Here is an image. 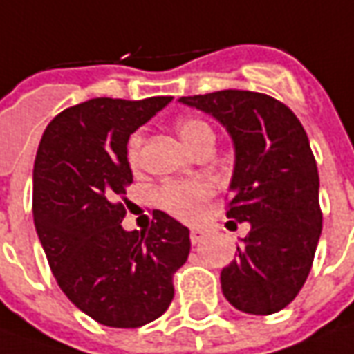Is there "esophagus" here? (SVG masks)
Here are the masks:
<instances>
[{"instance_id":"1","label":"esophagus","mask_w":354,"mask_h":354,"mask_svg":"<svg viewBox=\"0 0 354 354\" xmlns=\"http://www.w3.org/2000/svg\"><path fill=\"white\" fill-rule=\"evenodd\" d=\"M203 238H205V232H203L201 228H192V232H189V240H192V244H199Z\"/></svg>"}]
</instances>
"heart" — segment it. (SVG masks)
I'll return each instance as SVG.
<instances>
[{"label":"heart","instance_id":"obj_1","mask_svg":"<svg viewBox=\"0 0 354 354\" xmlns=\"http://www.w3.org/2000/svg\"><path fill=\"white\" fill-rule=\"evenodd\" d=\"M178 136L189 149L197 151L205 141H213V129L207 122L199 118H180L176 122ZM141 143L143 137L141 133H133L127 141V162L129 167L136 168L139 165V155H141ZM215 187L205 178L197 180H187V182H168L165 186L158 187L157 201L160 207L168 211L170 215L178 218H196L201 207L205 205L209 197L213 196Z\"/></svg>","mask_w":354,"mask_h":354}]
</instances>
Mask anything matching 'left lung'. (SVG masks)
<instances>
[{"label": "left lung", "instance_id": "obj_1", "mask_svg": "<svg viewBox=\"0 0 354 354\" xmlns=\"http://www.w3.org/2000/svg\"><path fill=\"white\" fill-rule=\"evenodd\" d=\"M180 102L218 120L234 145L227 217L248 221L250 232L221 271L223 295L240 312L275 314L306 283L322 234L308 136L290 108L261 93L228 88Z\"/></svg>", "mask_w": 354, "mask_h": 354}]
</instances>
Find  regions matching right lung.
<instances>
[{"instance_id":"obj_1","label":"right lung","mask_w":354,"mask_h":354,"mask_svg":"<svg viewBox=\"0 0 354 354\" xmlns=\"http://www.w3.org/2000/svg\"><path fill=\"white\" fill-rule=\"evenodd\" d=\"M172 96L91 98L59 112L40 139L32 215L59 288L81 312L110 328H141L174 298L189 230L162 211L147 232L122 228L133 182L127 141Z\"/></svg>"}]
</instances>
